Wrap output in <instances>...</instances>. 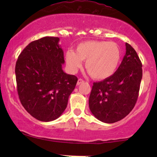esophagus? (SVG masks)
Listing matches in <instances>:
<instances>
[{
  "instance_id": "34e87169",
  "label": "esophagus",
  "mask_w": 157,
  "mask_h": 157,
  "mask_svg": "<svg viewBox=\"0 0 157 157\" xmlns=\"http://www.w3.org/2000/svg\"><path fill=\"white\" fill-rule=\"evenodd\" d=\"M82 82H84V80H82V79H78V80H77V86H79V85H80L81 83H82Z\"/></svg>"
}]
</instances>
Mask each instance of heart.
Instances as JSON below:
<instances>
[{
	"label": "heart",
	"mask_w": 157,
	"mask_h": 157,
	"mask_svg": "<svg viewBox=\"0 0 157 157\" xmlns=\"http://www.w3.org/2000/svg\"><path fill=\"white\" fill-rule=\"evenodd\" d=\"M120 50L113 42L88 40L79 44L75 52L68 50L65 60L71 72H76L86 61L85 67L93 78L103 80L116 71L120 60Z\"/></svg>",
	"instance_id": "b5f03b06"
}]
</instances>
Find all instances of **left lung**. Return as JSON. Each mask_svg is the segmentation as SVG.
<instances>
[{
    "label": "left lung",
    "mask_w": 157,
    "mask_h": 157,
    "mask_svg": "<svg viewBox=\"0 0 157 157\" xmlns=\"http://www.w3.org/2000/svg\"><path fill=\"white\" fill-rule=\"evenodd\" d=\"M116 71L100 82H94L89 109L100 121L113 123L125 117L134 109L142 77V63L130 44Z\"/></svg>",
    "instance_id": "obj_1"
}]
</instances>
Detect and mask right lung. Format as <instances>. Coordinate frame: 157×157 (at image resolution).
<instances>
[{"instance_id": "1", "label": "right lung", "mask_w": 157, "mask_h": 157, "mask_svg": "<svg viewBox=\"0 0 157 157\" xmlns=\"http://www.w3.org/2000/svg\"><path fill=\"white\" fill-rule=\"evenodd\" d=\"M59 40V37H44L32 41L16 62L20 101L40 121H52L63 113L77 82L76 76L63 70L65 60Z\"/></svg>"}]
</instances>
